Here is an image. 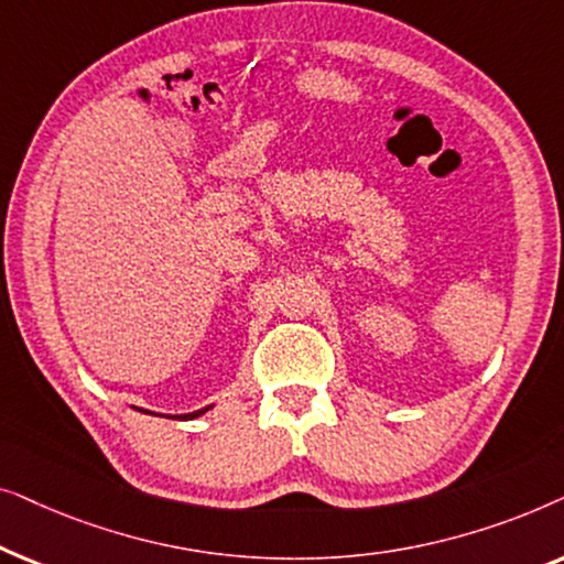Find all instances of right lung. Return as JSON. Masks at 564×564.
<instances>
[{
  "label": "right lung",
  "mask_w": 564,
  "mask_h": 564,
  "mask_svg": "<svg viewBox=\"0 0 564 564\" xmlns=\"http://www.w3.org/2000/svg\"><path fill=\"white\" fill-rule=\"evenodd\" d=\"M213 405H207V408H199V411H195V413H184V415H176V419H182V421H192V419H199V415H205L207 411H210ZM143 413H151V411H143ZM156 415V413H153Z\"/></svg>",
  "instance_id": "add662e5"
}]
</instances>
